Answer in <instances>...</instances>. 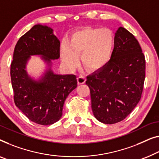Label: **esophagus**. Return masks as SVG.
<instances>
[{"mask_svg": "<svg viewBox=\"0 0 159 159\" xmlns=\"http://www.w3.org/2000/svg\"><path fill=\"white\" fill-rule=\"evenodd\" d=\"M85 81H86V78L83 77V76H80V77H77V82L79 84H84Z\"/></svg>", "mask_w": 159, "mask_h": 159, "instance_id": "1", "label": "esophagus"}]
</instances>
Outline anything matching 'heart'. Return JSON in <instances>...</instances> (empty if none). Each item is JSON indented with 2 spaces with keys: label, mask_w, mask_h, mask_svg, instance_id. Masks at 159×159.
Segmentation results:
<instances>
[{
  "label": "heart",
  "mask_w": 159,
  "mask_h": 159,
  "mask_svg": "<svg viewBox=\"0 0 159 159\" xmlns=\"http://www.w3.org/2000/svg\"><path fill=\"white\" fill-rule=\"evenodd\" d=\"M115 47V37L108 29L86 28L73 34L70 41L61 43V61L69 71L76 70L80 55L83 65L89 70L102 68L111 58Z\"/></svg>",
  "instance_id": "b5f03b06"
}]
</instances>
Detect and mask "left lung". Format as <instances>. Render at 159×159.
I'll return each mask as SVG.
<instances>
[{
  "label": "left lung",
  "mask_w": 159,
  "mask_h": 159,
  "mask_svg": "<svg viewBox=\"0 0 159 159\" xmlns=\"http://www.w3.org/2000/svg\"><path fill=\"white\" fill-rule=\"evenodd\" d=\"M145 70L146 60L139 41L119 27L109 61L87 77L95 118L105 124L125 119L141 100Z\"/></svg>",
  "instance_id": "1"
}]
</instances>
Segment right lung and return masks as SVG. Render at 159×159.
Returning a JSON list of instances; mask_svg holds the SVG:
<instances>
[{
    "label": "right lung",
    "mask_w": 159,
    "mask_h": 159,
    "mask_svg": "<svg viewBox=\"0 0 159 159\" xmlns=\"http://www.w3.org/2000/svg\"><path fill=\"white\" fill-rule=\"evenodd\" d=\"M60 41L47 26L36 24L19 39L13 52L11 78L14 102L29 120L49 125L62 116L64 101L77 86L75 75L53 72L52 60L58 59ZM41 55L49 68L39 80L30 77L25 70L31 56Z\"/></svg>",
    "instance_id": "right-lung-1"
}]
</instances>
